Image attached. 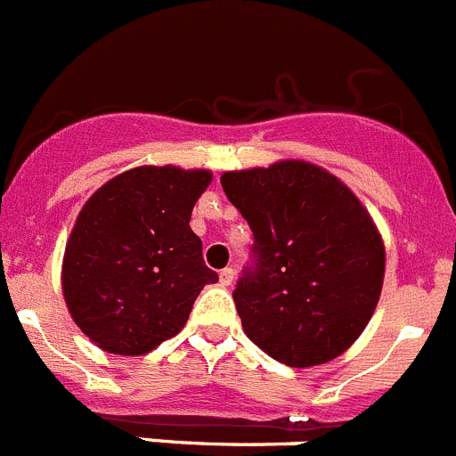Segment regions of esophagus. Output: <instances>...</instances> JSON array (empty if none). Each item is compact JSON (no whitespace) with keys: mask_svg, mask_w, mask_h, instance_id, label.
<instances>
[{"mask_svg":"<svg viewBox=\"0 0 456 456\" xmlns=\"http://www.w3.org/2000/svg\"><path fill=\"white\" fill-rule=\"evenodd\" d=\"M232 280H235V271H232V268H224V271L219 273V284L221 286H231Z\"/></svg>","mask_w":456,"mask_h":456,"instance_id":"1","label":"esophagus"}]
</instances>
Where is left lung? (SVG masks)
<instances>
[{"mask_svg":"<svg viewBox=\"0 0 456 456\" xmlns=\"http://www.w3.org/2000/svg\"><path fill=\"white\" fill-rule=\"evenodd\" d=\"M221 185L255 237V266L232 293L246 336L289 367L345 354L370 324L385 277L383 237L361 199L297 159L224 172Z\"/></svg>","mask_w":456,"mask_h":456,"instance_id":"8db88e82","label":"left lung"}]
</instances>
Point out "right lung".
I'll return each instance as SVG.
<instances>
[{"mask_svg": "<svg viewBox=\"0 0 456 456\" xmlns=\"http://www.w3.org/2000/svg\"><path fill=\"white\" fill-rule=\"evenodd\" d=\"M208 170L141 166L95 190L62 259L73 322L102 351L142 355L185 327L194 300L219 280L190 228Z\"/></svg>", "mask_w": 456, "mask_h": 456, "instance_id": "1", "label": "right lung"}]
</instances>
